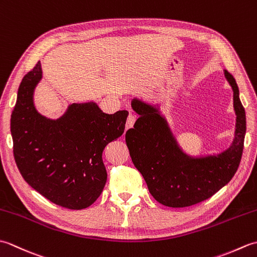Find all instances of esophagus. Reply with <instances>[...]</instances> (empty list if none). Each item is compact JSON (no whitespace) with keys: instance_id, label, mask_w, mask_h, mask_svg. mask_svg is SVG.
<instances>
[{"instance_id":"esophagus-1","label":"esophagus","mask_w":257,"mask_h":257,"mask_svg":"<svg viewBox=\"0 0 257 257\" xmlns=\"http://www.w3.org/2000/svg\"><path fill=\"white\" fill-rule=\"evenodd\" d=\"M136 119H137V118H136L135 114H133L132 112H130V113H129V116H128V118H127V122H125V130H128V129H130V128H133V127H134Z\"/></svg>"}]
</instances>
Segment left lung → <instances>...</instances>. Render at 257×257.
<instances>
[{"label":"left lung","instance_id":"1","mask_svg":"<svg viewBox=\"0 0 257 257\" xmlns=\"http://www.w3.org/2000/svg\"><path fill=\"white\" fill-rule=\"evenodd\" d=\"M223 72L233 90L236 120L232 144L219 154H187L159 105L137 97L132 101L139 118L134 128L125 133V144L150 194L163 205L184 207L209 199L230 182L237 170L246 133V116L235 79L227 70Z\"/></svg>","mask_w":257,"mask_h":257}]
</instances>
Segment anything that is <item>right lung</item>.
I'll list each match as a JSON object with an SVG mask.
<instances>
[{
    "instance_id": "right-lung-1",
    "label": "right lung",
    "mask_w": 257,
    "mask_h": 257,
    "mask_svg": "<svg viewBox=\"0 0 257 257\" xmlns=\"http://www.w3.org/2000/svg\"><path fill=\"white\" fill-rule=\"evenodd\" d=\"M42 73L38 62L19 87L11 116L15 162L25 181L47 200L86 209L105 187L102 151L123 134L128 111L108 114L95 101L73 102L61 117L48 118L34 103Z\"/></svg>"
}]
</instances>
